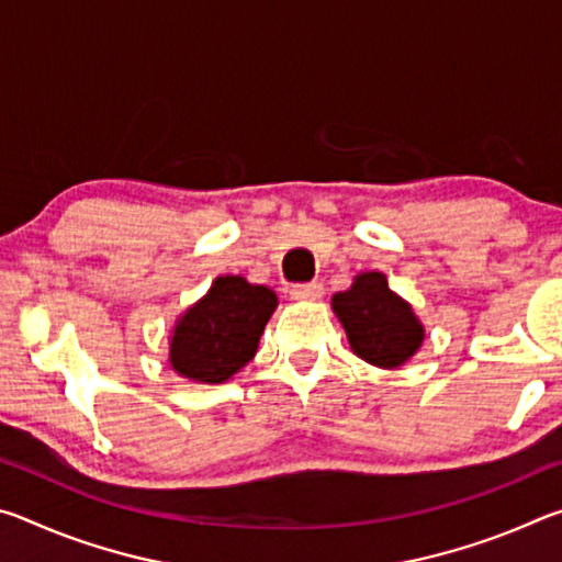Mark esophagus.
<instances>
[{"mask_svg":"<svg viewBox=\"0 0 562 562\" xmlns=\"http://www.w3.org/2000/svg\"><path fill=\"white\" fill-rule=\"evenodd\" d=\"M322 294H325V288H322L319 282H302V284H292L290 290V297L292 300H304V302H312V300H319Z\"/></svg>","mask_w":562,"mask_h":562,"instance_id":"obj_1","label":"esophagus"}]
</instances>
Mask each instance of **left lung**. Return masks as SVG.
Listing matches in <instances>:
<instances>
[{
    "instance_id": "8db88e82",
    "label": "left lung",
    "mask_w": 562,
    "mask_h": 562,
    "mask_svg": "<svg viewBox=\"0 0 562 562\" xmlns=\"http://www.w3.org/2000/svg\"><path fill=\"white\" fill-rule=\"evenodd\" d=\"M331 310L347 331L351 351L374 367H402L424 341V325L412 304L389 290L382 272L357 274L349 290L331 297Z\"/></svg>"
}]
</instances>
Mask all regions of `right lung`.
Segmentation results:
<instances>
[{"label": "right lung", "instance_id": "1", "mask_svg": "<svg viewBox=\"0 0 562 562\" xmlns=\"http://www.w3.org/2000/svg\"><path fill=\"white\" fill-rule=\"evenodd\" d=\"M278 294L240 274L217 278L203 300L178 317L170 337V367L201 384H223L255 357Z\"/></svg>", "mask_w": 562, "mask_h": 562}]
</instances>
